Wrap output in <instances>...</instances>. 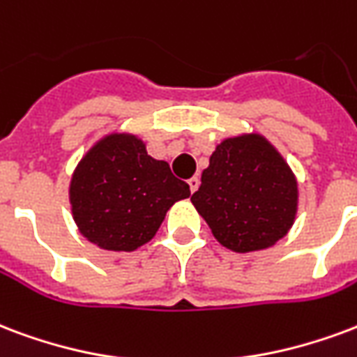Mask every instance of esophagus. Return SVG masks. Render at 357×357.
<instances>
[{
	"label": "esophagus",
	"mask_w": 357,
	"mask_h": 357,
	"mask_svg": "<svg viewBox=\"0 0 357 357\" xmlns=\"http://www.w3.org/2000/svg\"><path fill=\"white\" fill-rule=\"evenodd\" d=\"M188 186H190V192L194 194L195 190L199 188V178H197V176H192V178L188 181Z\"/></svg>",
	"instance_id": "esophagus-1"
}]
</instances>
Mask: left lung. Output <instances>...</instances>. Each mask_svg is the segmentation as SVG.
I'll return each instance as SVG.
<instances>
[{"mask_svg": "<svg viewBox=\"0 0 357 357\" xmlns=\"http://www.w3.org/2000/svg\"><path fill=\"white\" fill-rule=\"evenodd\" d=\"M192 203L222 246L264 250L290 231L297 181L267 139L239 135L216 146Z\"/></svg>", "mask_w": 357, "mask_h": 357, "instance_id": "obj_1", "label": "left lung"}]
</instances>
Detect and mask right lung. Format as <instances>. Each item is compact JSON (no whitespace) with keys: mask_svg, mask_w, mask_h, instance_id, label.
<instances>
[{"mask_svg":"<svg viewBox=\"0 0 357 357\" xmlns=\"http://www.w3.org/2000/svg\"><path fill=\"white\" fill-rule=\"evenodd\" d=\"M190 186L167 162L146 154L130 133H111L88 150L71 176L69 201L79 231L99 248L137 250L162 226Z\"/></svg>","mask_w":357,"mask_h":357,"instance_id":"right-lung-1","label":"right lung"}]
</instances>
